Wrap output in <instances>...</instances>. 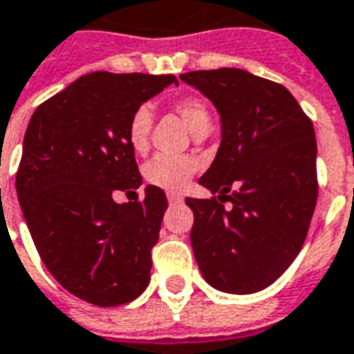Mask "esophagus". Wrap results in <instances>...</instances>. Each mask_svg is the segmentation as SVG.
Returning a JSON list of instances; mask_svg holds the SVG:
<instances>
[{"label": "esophagus", "instance_id": "1", "mask_svg": "<svg viewBox=\"0 0 354 354\" xmlns=\"http://www.w3.org/2000/svg\"><path fill=\"white\" fill-rule=\"evenodd\" d=\"M167 198H169L170 204H178L184 201V197H182V195H178V193H167Z\"/></svg>", "mask_w": 354, "mask_h": 354}]
</instances>
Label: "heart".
<instances>
[{
	"instance_id": "b5f03b06",
	"label": "heart",
	"mask_w": 354,
	"mask_h": 354,
	"mask_svg": "<svg viewBox=\"0 0 354 354\" xmlns=\"http://www.w3.org/2000/svg\"><path fill=\"white\" fill-rule=\"evenodd\" d=\"M174 111L184 120L193 137L210 131L212 116L208 106L198 97H180L174 101ZM153 125V112L150 106H138L127 125V138L133 150L144 153L150 142V131ZM197 170V161L187 156H156L144 165V178L148 184L165 191H182Z\"/></svg>"
}]
</instances>
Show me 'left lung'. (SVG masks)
Instances as JSON below:
<instances>
[{
  "label": "left lung",
  "instance_id": "obj_1",
  "mask_svg": "<svg viewBox=\"0 0 354 354\" xmlns=\"http://www.w3.org/2000/svg\"><path fill=\"white\" fill-rule=\"evenodd\" d=\"M180 78L221 118L219 150L198 180L217 197L185 198L195 216L198 268L223 292L266 289L300 253L315 210L313 124L287 88L248 71H191Z\"/></svg>",
  "mask_w": 354,
  "mask_h": 354
}]
</instances>
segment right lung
<instances>
[{"label":"right lung","instance_id":"add662e5","mask_svg":"<svg viewBox=\"0 0 354 354\" xmlns=\"http://www.w3.org/2000/svg\"><path fill=\"white\" fill-rule=\"evenodd\" d=\"M170 84L174 75H84L39 104L24 135L17 195L33 243L57 283L101 308L150 283L165 191L146 185L142 201L124 204L112 193L142 184L127 125Z\"/></svg>","mask_w":354,"mask_h":354}]
</instances>
